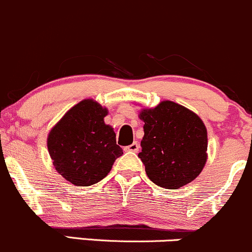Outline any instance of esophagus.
Segmentation results:
<instances>
[{
  "mask_svg": "<svg viewBox=\"0 0 252 252\" xmlns=\"http://www.w3.org/2000/svg\"><path fill=\"white\" fill-rule=\"evenodd\" d=\"M139 144H138L137 142L132 143L131 145H128V147H126V151H131V153H138L139 151Z\"/></svg>",
  "mask_w": 252,
  "mask_h": 252,
  "instance_id": "34e87169",
  "label": "esophagus"
}]
</instances>
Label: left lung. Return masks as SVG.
Wrapping results in <instances>:
<instances>
[{
	"label": "left lung",
	"instance_id": "8db88e82",
	"mask_svg": "<svg viewBox=\"0 0 252 252\" xmlns=\"http://www.w3.org/2000/svg\"><path fill=\"white\" fill-rule=\"evenodd\" d=\"M142 151L138 158L153 183L177 190L201 174L208 158L207 127L196 113L172 101L143 108Z\"/></svg>",
	"mask_w": 252,
	"mask_h": 252
}]
</instances>
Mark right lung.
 I'll return each instance as SVG.
<instances>
[{"instance_id": "right-lung-1", "label": "right lung", "mask_w": 252, "mask_h": 252, "mask_svg": "<svg viewBox=\"0 0 252 252\" xmlns=\"http://www.w3.org/2000/svg\"><path fill=\"white\" fill-rule=\"evenodd\" d=\"M108 109L93 98L73 105L49 131L48 151L58 173L75 186H90L108 175L123 155Z\"/></svg>"}]
</instances>
